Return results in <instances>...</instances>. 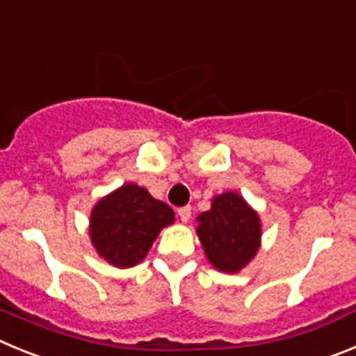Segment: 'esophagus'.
<instances>
[{"mask_svg": "<svg viewBox=\"0 0 356 356\" xmlns=\"http://www.w3.org/2000/svg\"><path fill=\"white\" fill-rule=\"evenodd\" d=\"M177 214H179V218H181L182 222H188V220H190V218H191V207L190 206L179 207Z\"/></svg>", "mask_w": 356, "mask_h": 356, "instance_id": "34e87169", "label": "esophagus"}]
</instances>
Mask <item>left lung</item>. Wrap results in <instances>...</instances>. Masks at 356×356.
Here are the masks:
<instances>
[{
	"instance_id": "obj_1",
	"label": "left lung",
	"mask_w": 356,
	"mask_h": 356,
	"mask_svg": "<svg viewBox=\"0 0 356 356\" xmlns=\"http://www.w3.org/2000/svg\"><path fill=\"white\" fill-rule=\"evenodd\" d=\"M197 232L211 264L236 273L257 254L261 222L238 193H223L198 216Z\"/></svg>"
}]
</instances>
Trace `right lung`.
I'll return each mask as SVG.
<instances>
[{
    "mask_svg": "<svg viewBox=\"0 0 356 356\" xmlns=\"http://www.w3.org/2000/svg\"><path fill=\"white\" fill-rule=\"evenodd\" d=\"M174 211L136 184H124L92 211L90 236L99 255L117 268L138 264Z\"/></svg>",
    "mask_w": 356,
    "mask_h": 356,
    "instance_id": "obj_1",
    "label": "right lung"
}]
</instances>
